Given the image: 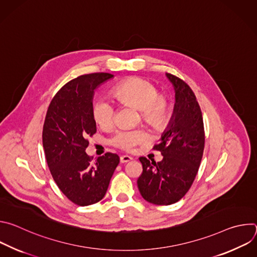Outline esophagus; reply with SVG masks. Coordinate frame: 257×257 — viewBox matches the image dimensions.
I'll list each match as a JSON object with an SVG mask.
<instances>
[{"instance_id":"1","label":"esophagus","mask_w":257,"mask_h":257,"mask_svg":"<svg viewBox=\"0 0 257 257\" xmlns=\"http://www.w3.org/2000/svg\"><path fill=\"white\" fill-rule=\"evenodd\" d=\"M133 159L131 158V157H129V156H121V158H120V162L122 163V164H124V163H128V162H130V161H132Z\"/></svg>"}]
</instances>
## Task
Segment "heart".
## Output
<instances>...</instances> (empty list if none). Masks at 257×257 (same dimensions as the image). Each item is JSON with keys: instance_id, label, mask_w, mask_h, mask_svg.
Wrapping results in <instances>:
<instances>
[{"instance_id": "b5f03b06", "label": "heart", "mask_w": 257, "mask_h": 257, "mask_svg": "<svg viewBox=\"0 0 257 257\" xmlns=\"http://www.w3.org/2000/svg\"><path fill=\"white\" fill-rule=\"evenodd\" d=\"M117 98L125 104L140 109L144 122L156 127L165 125L171 114V103L164 94H159L158 88L149 80L132 77L118 83L114 87ZM94 121L103 129L115 124L116 105L107 97H99L92 106ZM152 139L151 133L144 128H122L111 138V143L118 149L132 152L137 145Z\"/></svg>"}]
</instances>
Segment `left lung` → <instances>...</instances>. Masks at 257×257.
<instances>
[{
  "instance_id": "obj_1",
  "label": "left lung",
  "mask_w": 257,
  "mask_h": 257,
  "mask_svg": "<svg viewBox=\"0 0 257 257\" xmlns=\"http://www.w3.org/2000/svg\"><path fill=\"white\" fill-rule=\"evenodd\" d=\"M175 89V106L171 121L154 150L164 157L156 163L139 158L142 174L137 180L141 196L157 205L179 201L190 189L197 175L203 150L204 127L200 106L190 86L167 73Z\"/></svg>"
}]
</instances>
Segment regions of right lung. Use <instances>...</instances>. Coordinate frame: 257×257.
<instances>
[{
	"instance_id": "right-lung-1",
	"label": "right lung",
	"mask_w": 257,
	"mask_h": 257,
	"mask_svg": "<svg viewBox=\"0 0 257 257\" xmlns=\"http://www.w3.org/2000/svg\"><path fill=\"white\" fill-rule=\"evenodd\" d=\"M109 73H91L66 83L52 99L43 129V145L51 174L63 194L80 206L101 200L119 165L116 154L95 161L85 150L96 132L92 115L94 89L113 78Z\"/></svg>"
}]
</instances>
